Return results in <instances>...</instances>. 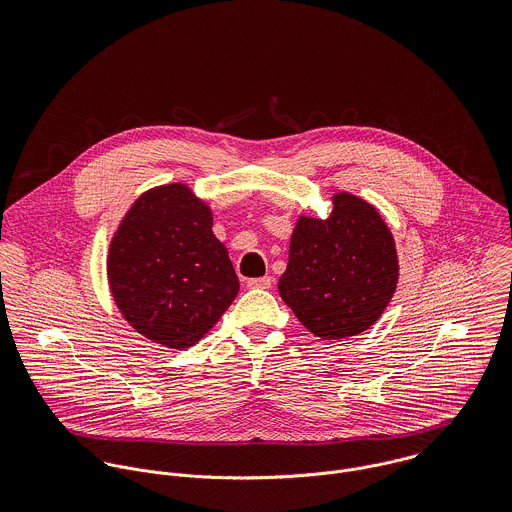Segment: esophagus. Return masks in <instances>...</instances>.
Instances as JSON below:
<instances>
[{
	"label": "esophagus",
	"mask_w": 512,
	"mask_h": 512,
	"mask_svg": "<svg viewBox=\"0 0 512 512\" xmlns=\"http://www.w3.org/2000/svg\"><path fill=\"white\" fill-rule=\"evenodd\" d=\"M248 288H254V290H268V288H272V278H270V276H264V278H250V280H248Z\"/></svg>",
	"instance_id": "obj_1"
}]
</instances>
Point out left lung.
I'll return each mask as SVG.
<instances>
[{
	"label": "left lung",
	"instance_id": "left-lung-1",
	"mask_svg": "<svg viewBox=\"0 0 512 512\" xmlns=\"http://www.w3.org/2000/svg\"><path fill=\"white\" fill-rule=\"evenodd\" d=\"M398 284L392 232L351 193L333 197L329 219L299 217L278 290L295 317L325 341L372 327Z\"/></svg>",
	"mask_w": 512,
	"mask_h": 512
}]
</instances>
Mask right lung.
Listing matches in <instances>:
<instances>
[{
	"label": "right lung",
	"instance_id": "right-lung-1",
	"mask_svg": "<svg viewBox=\"0 0 512 512\" xmlns=\"http://www.w3.org/2000/svg\"><path fill=\"white\" fill-rule=\"evenodd\" d=\"M108 282L124 319L169 349L201 341L240 288L211 209L183 183L132 205L110 242Z\"/></svg>",
	"mask_w": 512,
	"mask_h": 512
}]
</instances>
